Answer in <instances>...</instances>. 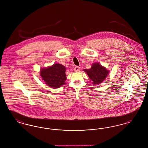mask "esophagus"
<instances>
[{"label": "esophagus", "mask_w": 148, "mask_h": 148, "mask_svg": "<svg viewBox=\"0 0 148 148\" xmlns=\"http://www.w3.org/2000/svg\"><path fill=\"white\" fill-rule=\"evenodd\" d=\"M80 69V68L79 66H75L74 67V71H79Z\"/></svg>", "instance_id": "1"}]
</instances>
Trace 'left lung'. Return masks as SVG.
I'll return each instance as SVG.
<instances>
[{
    "label": "left lung",
    "mask_w": 148,
    "mask_h": 148,
    "mask_svg": "<svg viewBox=\"0 0 148 148\" xmlns=\"http://www.w3.org/2000/svg\"><path fill=\"white\" fill-rule=\"evenodd\" d=\"M84 71L93 82L92 84H98L102 83L109 73V71H107L105 67L102 66L98 63L93 64L90 69Z\"/></svg>",
    "instance_id": "1"
}]
</instances>
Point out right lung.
Instances as JSON below:
<instances>
[{
    "mask_svg": "<svg viewBox=\"0 0 148 148\" xmlns=\"http://www.w3.org/2000/svg\"><path fill=\"white\" fill-rule=\"evenodd\" d=\"M65 67L60 64H55L51 66L42 68L40 75L45 83L53 88H58L65 84L66 79Z\"/></svg>",
    "mask_w": 148,
    "mask_h": 148,
    "instance_id": "1",
    "label": "right lung"
}]
</instances>
